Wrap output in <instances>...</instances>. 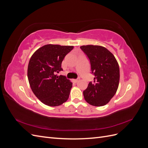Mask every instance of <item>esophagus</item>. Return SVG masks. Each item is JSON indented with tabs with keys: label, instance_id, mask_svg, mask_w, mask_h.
Instances as JSON below:
<instances>
[{
	"label": "esophagus",
	"instance_id": "esophagus-1",
	"mask_svg": "<svg viewBox=\"0 0 148 148\" xmlns=\"http://www.w3.org/2000/svg\"><path fill=\"white\" fill-rule=\"evenodd\" d=\"M73 81L75 82V83H77L79 81V78H77V79H73Z\"/></svg>",
	"mask_w": 148,
	"mask_h": 148
}]
</instances>
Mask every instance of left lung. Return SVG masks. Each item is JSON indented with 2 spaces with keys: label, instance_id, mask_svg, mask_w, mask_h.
<instances>
[{
  "label": "left lung",
  "instance_id": "obj_1",
  "mask_svg": "<svg viewBox=\"0 0 148 148\" xmlns=\"http://www.w3.org/2000/svg\"><path fill=\"white\" fill-rule=\"evenodd\" d=\"M90 62L91 73L95 76L83 91L84 99L94 106L108 103L117 92L120 69L114 56L102 46L87 45L80 47Z\"/></svg>",
  "mask_w": 148,
  "mask_h": 148
}]
</instances>
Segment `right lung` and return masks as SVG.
I'll use <instances>...</instances> for the list:
<instances>
[{
  "label": "right lung",
  "mask_w": 148,
  "mask_h": 148,
  "mask_svg": "<svg viewBox=\"0 0 148 148\" xmlns=\"http://www.w3.org/2000/svg\"><path fill=\"white\" fill-rule=\"evenodd\" d=\"M73 46L47 44L38 49L29 60L28 78L33 93L44 104L58 106L69 99L72 83L62 71V62Z\"/></svg>",
  "instance_id": "right-lung-1"
}]
</instances>
